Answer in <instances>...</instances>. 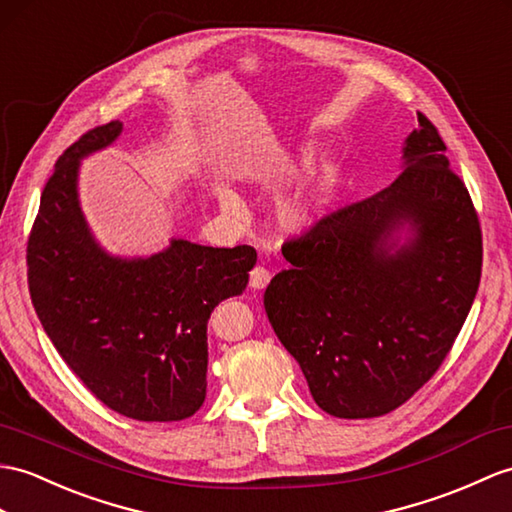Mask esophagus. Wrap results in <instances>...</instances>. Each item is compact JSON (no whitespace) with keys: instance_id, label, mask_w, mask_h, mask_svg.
<instances>
[{"instance_id":"obj_1","label":"esophagus","mask_w":512,"mask_h":512,"mask_svg":"<svg viewBox=\"0 0 512 512\" xmlns=\"http://www.w3.org/2000/svg\"><path fill=\"white\" fill-rule=\"evenodd\" d=\"M271 280V273L265 267H254L252 273H249V286H252L254 291H263L265 286Z\"/></svg>"}]
</instances>
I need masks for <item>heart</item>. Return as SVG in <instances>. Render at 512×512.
I'll use <instances>...</instances> for the list:
<instances>
[{
	"mask_svg": "<svg viewBox=\"0 0 512 512\" xmlns=\"http://www.w3.org/2000/svg\"><path fill=\"white\" fill-rule=\"evenodd\" d=\"M217 199L221 208L232 217H243L245 208L241 197L230 186H219ZM319 202L313 184H299L293 193L282 197L276 206V223L286 234H304L317 223Z\"/></svg>",
	"mask_w": 512,
	"mask_h": 512,
	"instance_id": "1",
	"label": "heart"
}]
</instances>
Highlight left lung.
<instances>
[{
  "mask_svg": "<svg viewBox=\"0 0 512 512\" xmlns=\"http://www.w3.org/2000/svg\"><path fill=\"white\" fill-rule=\"evenodd\" d=\"M386 189L282 247L265 310L328 415L391 413L426 384L469 315L482 234L445 143L417 112Z\"/></svg>",
  "mask_w": 512,
  "mask_h": 512,
  "instance_id": "obj_1",
  "label": "left lung"
}]
</instances>
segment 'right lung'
<instances>
[{
  "mask_svg": "<svg viewBox=\"0 0 512 512\" xmlns=\"http://www.w3.org/2000/svg\"><path fill=\"white\" fill-rule=\"evenodd\" d=\"M121 132L110 121L58 158L28 241L30 295L58 354L97 400L136 421H180L206 397L210 313L245 291L256 252L180 236L149 256L102 247L80 204V165Z\"/></svg>",
  "mask_w": 512,
  "mask_h": 512,
  "instance_id": "add662e5",
  "label": "right lung"
}]
</instances>
